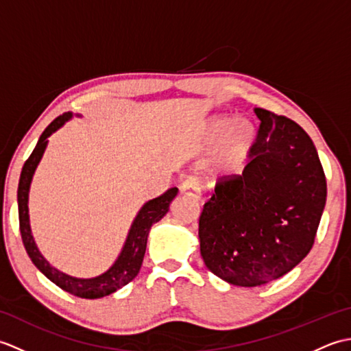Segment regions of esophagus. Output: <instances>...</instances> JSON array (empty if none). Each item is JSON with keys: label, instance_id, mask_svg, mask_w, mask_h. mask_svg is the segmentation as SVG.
Instances as JSON below:
<instances>
[{"label": "esophagus", "instance_id": "esophagus-1", "mask_svg": "<svg viewBox=\"0 0 351 351\" xmlns=\"http://www.w3.org/2000/svg\"><path fill=\"white\" fill-rule=\"evenodd\" d=\"M181 190L184 195L196 199V200H199V202L202 200V189H200V185H199L196 178H189L187 181H184L181 185Z\"/></svg>", "mask_w": 351, "mask_h": 351}]
</instances>
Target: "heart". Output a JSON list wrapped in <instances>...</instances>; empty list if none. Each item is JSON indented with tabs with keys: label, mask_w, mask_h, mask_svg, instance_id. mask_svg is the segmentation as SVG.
<instances>
[{
	"label": "heart",
	"mask_w": 351,
	"mask_h": 351,
	"mask_svg": "<svg viewBox=\"0 0 351 351\" xmlns=\"http://www.w3.org/2000/svg\"><path fill=\"white\" fill-rule=\"evenodd\" d=\"M256 134V126L249 117L211 119L204 132V147L206 151L217 147L214 173L226 180L241 175L255 146Z\"/></svg>",
	"instance_id": "b5f03b06"
}]
</instances>
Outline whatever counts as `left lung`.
Here are the masks:
<instances>
[{"mask_svg": "<svg viewBox=\"0 0 351 351\" xmlns=\"http://www.w3.org/2000/svg\"><path fill=\"white\" fill-rule=\"evenodd\" d=\"M259 130L243 175L219 182L199 219L208 270L237 287L282 278L308 255L326 205L317 149L300 125L255 108Z\"/></svg>", "mask_w": 351, "mask_h": 351, "instance_id": "obj_1", "label": "left lung"}]
</instances>
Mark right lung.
I'll return each mask as SVG.
<instances>
[{"label": "right lung", "mask_w": 351, "mask_h": 351, "mask_svg": "<svg viewBox=\"0 0 351 351\" xmlns=\"http://www.w3.org/2000/svg\"><path fill=\"white\" fill-rule=\"evenodd\" d=\"M72 117L73 114L71 111H68V113L58 116L56 121H52L48 125V128L42 132L34 151L25 161L24 167H22L18 187L19 229L22 243L25 245V250L29 259L33 261V264L39 268L51 282H54L57 287L64 289L66 293L81 297V299H101V297L113 294L119 288L125 287L126 283H130L138 274L141 263H143L145 258L149 230H151L152 225H155L156 221H160L164 215L169 213L171 200L178 195V189L173 187L167 190L164 195L149 200V202H146L140 208V211L137 213L136 219H134L130 228L128 237H126L121 253H119L114 264L111 265L107 271H104L99 276H95V278L83 279L73 278V276L57 270L56 267H52L48 261L43 258V255L36 245L32 226H29L28 195L34 171L37 166H39V162L45 154V149L48 146V137H51L57 130H60Z\"/></svg>", "instance_id": "right-lung-1"}]
</instances>
